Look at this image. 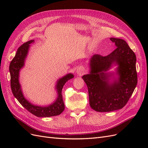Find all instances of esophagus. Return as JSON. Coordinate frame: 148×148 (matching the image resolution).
I'll return each instance as SVG.
<instances>
[{
	"instance_id": "1",
	"label": "esophagus",
	"mask_w": 148,
	"mask_h": 148,
	"mask_svg": "<svg viewBox=\"0 0 148 148\" xmlns=\"http://www.w3.org/2000/svg\"><path fill=\"white\" fill-rule=\"evenodd\" d=\"M77 74L78 75H83L84 73V72H85V70L83 69V68H82V67H81V68H79L78 70H77Z\"/></svg>"
}]
</instances>
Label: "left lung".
Wrapping results in <instances>:
<instances>
[{"label": "left lung", "mask_w": 148, "mask_h": 148, "mask_svg": "<svg viewBox=\"0 0 148 148\" xmlns=\"http://www.w3.org/2000/svg\"><path fill=\"white\" fill-rule=\"evenodd\" d=\"M110 39L117 48L107 56H92L89 62L90 73L82 77L88 86L91 107L101 112L123 108L138 82L135 53L124 40L115 38ZM113 63L118 65L117 73L119 77L110 84L108 81L112 74L105 71Z\"/></svg>", "instance_id": "1"}]
</instances>
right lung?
Segmentation results:
<instances>
[{
    "label": "right lung",
    "instance_id": "obj_1",
    "mask_svg": "<svg viewBox=\"0 0 148 148\" xmlns=\"http://www.w3.org/2000/svg\"><path fill=\"white\" fill-rule=\"evenodd\" d=\"M33 42L34 40H30L21 45L18 49L15 56L10 62L9 70L10 73V86L12 93L22 106L36 117H49L60 115L65 109V105L62 95V88L68 80L74 77L73 74H67L63 78L58 80L56 85L58 97L56 101L49 106L41 107L33 105L25 99L22 93L18 79L19 72L20 69L24 66L25 60L27 56L28 49L30 46L29 45Z\"/></svg>",
    "mask_w": 148,
    "mask_h": 148
}]
</instances>
